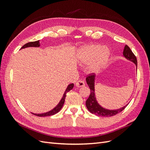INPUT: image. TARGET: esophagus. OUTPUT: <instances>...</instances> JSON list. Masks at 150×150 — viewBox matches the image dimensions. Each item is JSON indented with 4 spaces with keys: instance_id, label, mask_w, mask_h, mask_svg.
Masks as SVG:
<instances>
[{
    "instance_id": "obj_1",
    "label": "esophagus",
    "mask_w": 150,
    "mask_h": 150,
    "mask_svg": "<svg viewBox=\"0 0 150 150\" xmlns=\"http://www.w3.org/2000/svg\"><path fill=\"white\" fill-rule=\"evenodd\" d=\"M76 85L77 87H79V88L84 87V86H85V83H84V81L83 80H79L76 82Z\"/></svg>"
}]
</instances>
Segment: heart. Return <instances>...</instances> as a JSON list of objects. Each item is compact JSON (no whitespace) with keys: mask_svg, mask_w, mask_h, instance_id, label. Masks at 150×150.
I'll return each mask as SVG.
<instances>
[{"mask_svg":"<svg viewBox=\"0 0 150 150\" xmlns=\"http://www.w3.org/2000/svg\"><path fill=\"white\" fill-rule=\"evenodd\" d=\"M110 56L108 48L103 47L101 45L91 44L83 49L81 57L84 62H89L94 60L89 66L90 71L96 72L105 65Z\"/></svg>","mask_w":150,"mask_h":150,"instance_id":"1","label":"heart"}]
</instances>
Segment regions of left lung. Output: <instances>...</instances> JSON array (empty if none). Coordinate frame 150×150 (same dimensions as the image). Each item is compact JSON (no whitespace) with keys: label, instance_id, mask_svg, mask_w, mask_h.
I'll return each mask as SVG.
<instances>
[{"label":"left lung","instance_id":"left-lung-1","mask_svg":"<svg viewBox=\"0 0 150 150\" xmlns=\"http://www.w3.org/2000/svg\"><path fill=\"white\" fill-rule=\"evenodd\" d=\"M123 55L124 56L130 60L131 61L133 62L137 66V57L135 56L133 52L131 51V49L128 46L126 45L124 51H123ZM86 82L88 84L89 88H90V94L87 100L86 101V105L87 107L88 110L93 114L96 115L98 116H115L118 113L121 112L122 111L125 110V108L127 106V105L125 106L119 110H106L103 108H102L99 104L97 103L96 100V98H95L94 94V79H95V74L94 73L89 74L86 76Z\"/></svg>","mask_w":150,"mask_h":150}]
</instances>
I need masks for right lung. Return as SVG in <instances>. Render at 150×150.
Wrapping results in <instances>:
<instances>
[{
	"instance_id": "right-lung-1",
	"label": "right lung",
	"mask_w": 150,
	"mask_h": 150,
	"mask_svg": "<svg viewBox=\"0 0 150 150\" xmlns=\"http://www.w3.org/2000/svg\"><path fill=\"white\" fill-rule=\"evenodd\" d=\"M39 46H40L39 41V40H37V41L30 42H28V43L25 44V45H24V46L21 47V49H24V48L28 47H39ZM73 87H74V84H72V83L70 84L69 85H68L67 89L65 91V93H64V95H63V97L61 99V100L60 101L59 103V104H57V105L55 108H54L53 110H52L51 111H50L49 112H47L46 113H42V114H34V113H33V114L34 115H35V116H39V117L52 116V115H54L56 114L57 112H58L59 111L61 110V108L63 106V104H64V101H65V98H66V94L68 92H69V91H71L72 88H73Z\"/></svg>"
}]
</instances>
